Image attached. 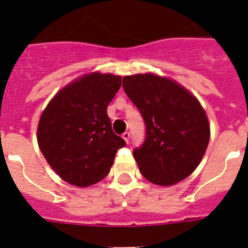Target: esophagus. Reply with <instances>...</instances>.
Wrapping results in <instances>:
<instances>
[{
  "label": "esophagus",
  "instance_id": "obj_1",
  "mask_svg": "<svg viewBox=\"0 0 248 248\" xmlns=\"http://www.w3.org/2000/svg\"><path fill=\"white\" fill-rule=\"evenodd\" d=\"M122 138H124V141H126L127 144H128V142H129V138H131V134H129V132H124V134H122Z\"/></svg>",
  "mask_w": 248,
  "mask_h": 248
}]
</instances>
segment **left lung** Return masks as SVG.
I'll return each instance as SVG.
<instances>
[{
    "label": "left lung",
    "instance_id": "8db88e82",
    "mask_svg": "<svg viewBox=\"0 0 248 248\" xmlns=\"http://www.w3.org/2000/svg\"><path fill=\"white\" fill-rule=\"evenodd\" d=\"M122 87L145 121L144 144L133 151L142 176L164 186L186 179L209 144V122L199 100L174 80L153 74L124 77Z\"/></svg>",
    "mask_w": 248,
    "mask_h": 248
}]
</instances>
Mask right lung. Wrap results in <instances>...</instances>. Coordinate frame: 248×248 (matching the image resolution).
Masks as SVG:
<instances>
[{"instance_id":"right-lung-1","label":"right lung","mask_w":248,"mask_h":248,"mask_svg":"<svg viewBox=\"0 0 248 248\" xmlns=\"http://www.w3.org/2000/svg\"><path fill=\"white\" fill-rule=\"evenodd\" d=\"M121 76L91 72L49 101L38 124V144L52 169L72 186L85 187L109 173L126 142L111 129L107 108Z\"/></svg>"}]
</instances>
